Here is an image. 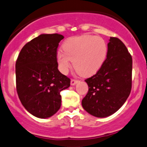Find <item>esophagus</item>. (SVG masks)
<instances>
[{
    "mask_svg": "<svg viewBox=\"0 0 147 147\" xmlns=\"http://www.w3.org/2000/svg\"><path fill=\"white\" fill-rule=\"evenodd\" d=\"M78 80H75V79H72V80H71V81H70L71 86H75V85L76 84V83H78Z\"/></svg>",
    "mask_w": 147,
    "mask_h": 147,
    "instance_id": "obj_1",
    "label": "esophagus"
}]
</instances>
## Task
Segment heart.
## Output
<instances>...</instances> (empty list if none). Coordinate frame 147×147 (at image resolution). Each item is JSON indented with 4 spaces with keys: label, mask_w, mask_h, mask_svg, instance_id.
<instances>
[{
    "label": "heart",
    "mask_w": 147,
    "mask_h": 147,
    "mask_svg": "<svg viewBox=\"0 0 147 147\" xmlns=\"http://www.w3.org/2000/svg\"><path fill=\"white\" fill-rule=\"evenodd\" d=\"M63 49L57 52L59 69L67 73L73 60L75 69L84 77L91 76L99 70L106 60L108 51L105 40L89 35L67 39Z\"/></svg>",
    "instance_id": "obj_1"
}]
</instances>
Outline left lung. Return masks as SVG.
<instances>
[{
	"instance_id": "1",
	"label": "left lung",
	"mask_w": 147,
	"mask_h": 147,
	"mask_svg": "<svg viewBox=\"0 0 147 147\" xmlns=\"http://www.w3.org/2000/svg\"><path fill=\"white\" fill-rule=\"evenodd\" d=\"M107 59L99 70L85 81L88 91L82 100L83 109L97 117H106L117 112L131 94L132 57L125 44L111 37Z\"/></svg>"
}]
</instances>
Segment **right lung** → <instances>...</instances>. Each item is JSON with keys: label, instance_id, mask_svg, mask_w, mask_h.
<instances>
[{"label": "right lung", "instance_id": "1", "mask_svg": "<svg viewBox=\"0 0 147 147\" xmlns=\"http://www.w3.org/2000/svg\"><path fill=\"white\" fill-rule=\"evenodd\" d=\"M64 36L42 34L22 49L16 61V91L24 107L38 118H48L60 109V92L70 79L58 69L57 48Z\"/></svg>", "mask_w": 147, "mask_h": 147}]
</instances>
